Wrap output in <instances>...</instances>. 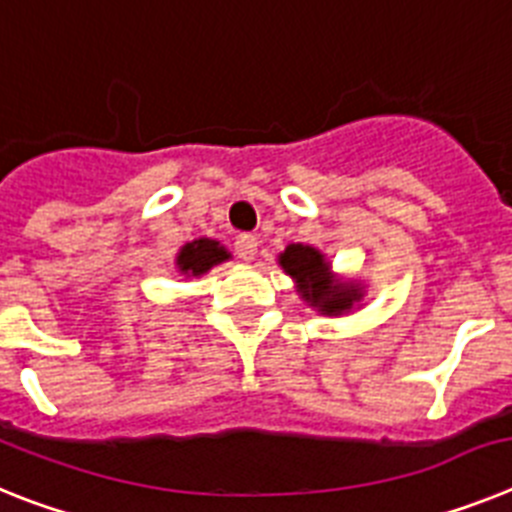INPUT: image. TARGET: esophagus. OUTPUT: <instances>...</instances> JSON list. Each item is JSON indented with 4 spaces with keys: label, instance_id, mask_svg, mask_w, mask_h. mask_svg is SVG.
<instances>
[{
    "label": "esophagus",
    "instance_id": "1",
    "mask_svg": "<svg viewBox=\"0 0 512 512\" xmlns=\"http://www.w3.org/2000/svg\"><path fill=\"white\" fill-rule=\"evenodd\" d=\"M234 252H237L239 260H244V262L255 260L257 237H252V234H239L237 242H234Z\"/></svg>",
    "mask_w": 512,
    "mask_h": 512
}]
</instances>
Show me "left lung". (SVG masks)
I'll list each match as a JSON object with an SVG mask.
<instances>
[{
  "instance_id": "8db88e82",
  "label": "left lung",
  "mask_w": 512,
  "mask_h": 512,
  "mask_svg": "<svg viewBox=\"0 0 512 512\" xmlns=\"http://www.w3.org/2000/svg\"><path fill=\"white\" fill-rule=\"evenodd\" d=\"M283 273L291 275L301 299L324 317H342L361 306L366 286L361 281H345L332 273L330 260L309 244H288L278 255Z\"/></svg>"
}]
</instances>
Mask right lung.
Here are the masks:
<instances>
[{"label":"right lung","instance_id":"1","mask_svg":"<svg viewBox=\"0 0 512 512\" xmlns=\"http://www.w3.org/2000/svg\"><path fill=\"white\" fill-rule=\"evenodd\" d=\"M231 257V252L226 250L219 239H193V242L182 244L180 252L175 257L177 273L185 275V278H201L203 273L213 268V265H221Z\"/></svg>","mask_w":512,"mask_h":512}]
</instances>
